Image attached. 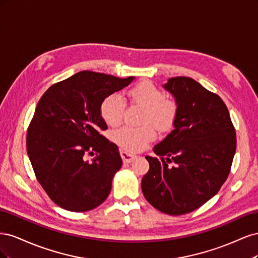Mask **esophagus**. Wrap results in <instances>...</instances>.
<instances>
[{"label": "esophagus", "mask_w": 258, "mask_h": 258, "mask_svg": "<svg viewBox=\"0 0 258 258\" xmlns=\"http://www.w3.org/2000/svg\"><path fill=\"white\" fill-rule=\"evenodd\" d=\"M120 156H121L123 162H131V161H134L137 158V155L130 154V153L126 152V151H121L120 152Z\"/></svg>", "instance_id": "esophagus-1"}]
</instances>
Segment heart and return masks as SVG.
<instances>
[{"label":"heart","mask_w":258,"mask_h":258,"mask_svg":"<svg viewBox=\"0 0 258 258\" xmlns=\"http://www.w3.org/2000/svg\"><path fill=\"white\" fill-rule=\"evenodd\" d=\"M135 102L145 106L143 122H152L158 129H166L173 122L176 114V106L157 86L152 83H142L131 91ZM124 100L118 92L108 95L101 103L100 112L105 122L110 126H117L122 119ZM156 134L152 124L143 127L122 126L114 131L113 139L123 150L139 152L147 146Z\"/></svg>","instance_id":"heart-1"}]
</instances>
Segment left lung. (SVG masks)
<instances>
[{
	"label": "left lung",
	"mask_w": 258,
	"mask_h": 258,
	"mask_svg": "<svg viewBox=\"0 0 258 258\" xmlns=\"http://www.w3.org/2000/svg\"><path fill=\"white\" fill-rule=\"evenodd\" d=\"M162 87L175 101L174 129L154 146L158 157H145L150 170L141 186L154 208L182 215L220 190L236 153V132L223 100L198 82L177 76Z\"/></svg>",
	"instance_id": "obj_1"
}]
</instances>
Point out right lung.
I'll list each match as a JSON object with an SVG mask.
<instances>
[{
    "label": "right lung",
    "mask_w": 258,
    "mask_h": 258,
    "mask_svg": "<svg viewBox=\"0 0 258 258\" xmlns=\"http://www.w3.org/2000/svg\"><path fill=\"white\" fill-rule=\"evenodd\" d=\"M135 79L82 71L52 85L38 101L27 152L37 181L62 209L86 212L111 192L122 160L117 145L99 134L107 128L100 106ZM93 151L96 157L86 161Z\"/></svg>",
    "instance_id": "obj_1"
}]
</instances>
